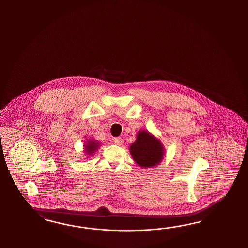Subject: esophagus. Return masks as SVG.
<instances>
[{
	"label": "esophagus",
	"mask_w": 248,
	"mask_h": 248,
	"mask_svg": "<svg viewBox=\"0 0 248 248\" xmlns=\"http://www.w3.org/2000/svg\"><path fill=\"white\" fill-rule=\"evenodd\" d=\"M113 143H115L116 145H122L124 143V140L120 137H115V138H113Z\"/></svg>",
	"instance_id": "esophagus-1"
}]
</instances>
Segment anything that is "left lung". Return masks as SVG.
<instances>
[{
    "label": "left lung",
    "instance_id": "obj_1",
    "mask_svg": "<svg viewBox=\"0 0 248 248\" xmlns=\"http://www.w3.org/2000/svg\"><path fill=\"white\" fill-rule=\"evenodd\" d=\"M130 153L137 165L152 167L163 160L165 148L157 138L149 132L139 131L135 143L130 145Z\"/></svg>",
    "mask_w": 248,
    "mask_h": 248
}]
</instances>
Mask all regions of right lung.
Segmentation results:
<instances>
[{
	"label": "right lung",
	"instance_id": "1",
	"mask_svg": "<svg viewBox=\"0 0 248 248\" xmlns=\"http://www.w3.org/2000/svg\"><path fill=\"white\" fill-rule=\"evenodd\" d=\"M99 145H100V143L96 142V141L89 140L88 142H86V144L84 145V151H85V153L87 155H92L94 152H96V150H98Z\"/></svg>",
	"mask_w": 248,
	"mask_h": 248
}]
</instances>
